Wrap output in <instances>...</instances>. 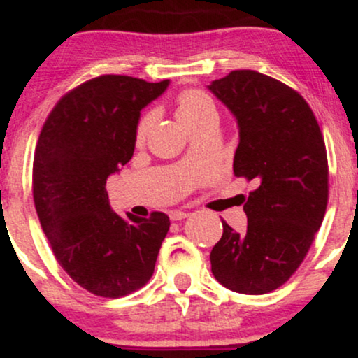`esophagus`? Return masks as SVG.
I'll list each match as a JSON object with an SVG mask.
<instances>
[{
	"label": "esophagus",
	"mask_w": 358,
	"mask_h": 358,
	"mask_svg": "<svg viewBox=\"0 0 358 358\" xmlns=\"http://www.w3.org/2000/svg\"><path fill=\"white\" fill-rule=\"evenodd\" d=\"M188 215H190V213L183 212V210H170V219L171 220H183V219H187Z\"/></svg>",
	"instance_id": "obj_1"
}]
</instances>
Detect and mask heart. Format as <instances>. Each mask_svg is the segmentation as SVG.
Wrapping results in <instances>:
<instances>
[{
  "instance_id": "heart-1",
  "label": "heart",
  "mask_w": 358,
  "mask_h": 358,
  "mask_svg": "<svg viewBox=\"0 0 358 358\" xmlns=\"http://www.w3.org/2000/svg\"><path fill=\"white\" fill-rule=\"evenodd\" d=\"M176 116L185 129L192 131L193 127L208 121H217V106L205 90L188 89L176 101ZM155 122V113L143 114L136 126V143H143Z\"/></svg>"
}]
</instances>
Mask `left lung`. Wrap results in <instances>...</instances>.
<instances>
[{"label": "left lung", "mask_w": 358, "mask_h": 358, "mask_svg": "<svg viewBox=\"0 0 358 358\" xmlns=\"http://www.w3.org/2000/svg\"><path fill=\"white\" fill-rule=\"evenodd\" d=\"M208 89L239 124L234 175L257 183L244 203L245 234L222 220L212 273L236 293H271L301 266L327 210L322 129L301 94L261 72L232 71Z\"/></svg>", "instance_id": "8db88e82"}]
</instances>
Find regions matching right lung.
Wrapping results in <instances>:
<instances>
[{
  "label": "right lung",
  "instance_id": "right-lung-1",
  "mask_svg": "<svg viewBox=\"0 0 358 358\" xmlns=\"http://www.w3.org/2000/svg\"><path fill=\"white\" fill-rule=\"evenodd\" d=\"M168 80L94 77L53 106L35 148L34 200L62 269L102 298L134 293L153 276L170 229L163 212L148 219L109 207L108 176L134 153L139 113Z\"/></svg>",
  "mask_w": 358,
  "mask_h": 358
}]
</instances>
